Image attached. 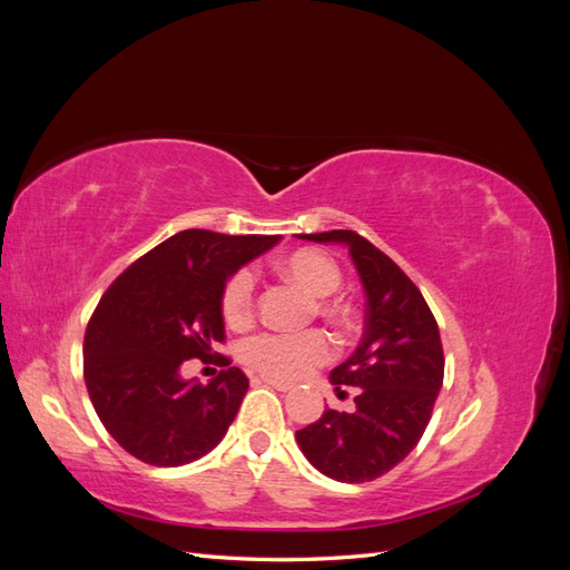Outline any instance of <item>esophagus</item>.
I'll return each instance as SVG.
<instances>
[{"mask_svg": "<svg viewBox=\"0 0 570 570\" xmlns=\"http://www.w3.org/2000/svg\"><path fill=\"white\" fill-rule=\"evenodd\" d=\"M262 383L268 385V387H273V390H281V392H289L292 387H295V385L283 383V381H278V377H271V375H262Z\"/></svg>", "mask_w": 570, "mask_h": 570, "instance_id": "obj_1", "label": "esophagus"}]
</instances>
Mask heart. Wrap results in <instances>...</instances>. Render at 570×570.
I'll return each mask as SVG.
<instances>
[{"label":"heart","instance_id":"heart-1","mask_svg":"<svg viewBox=\"0 0 570 570\" xmlns=\"http://www.w3.org/2000/svg\"><path fill=\"white\" fill-rule=\"evenodd\" d=\"M278 271L289 283L302 287L306 295L323 299L340 287L342 271L331 256L318 249H297L278 262ZM223 316L230 325H245L254 316V278L249 271H237L226 283L220 297ZM325 314H335V306L325 304ZM331 340L323 333L312 331L304 335H278L264 333L256 335L245 344V361L271 377H285L297 381L316 366L331 358Z\"/></svg>","mask_w":570,"mask_h":570}]
</instances>
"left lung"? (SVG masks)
<instances>
[{
    "instance_id": "1",
    "label": "left lung",
    "mask_w": 570,
    "mask_h": 570,
    "mask_svg": "<svg viewBox=\"0 0 570 570\" xmlns=\"http://www.w3.org/2000/svg\"><path fill=\"white\" fill-rule=\"evenodd\" d=\"M350 249L366 295V327L354 354L331 371L337 396L354 387V411L325 409L297 430V444L323 475L368 482L392 471L423 438L444 377L433 312L390 256L354 230L299 235Z\"/></svg>"
}]
</instances>
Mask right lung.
I'll list each match as a JSON object with an SVG mask.
<instances>
[{
    "instance_id": "obj_1",
    "label": "right lung",
    "mask_w": 570,
    "mask_h": 570,
    "mask_svg": "<svg viewBox=\"0 0 570 570\" xmlns=\"http://www.w3.org/2000/svg\"><path fill=\"white\" fill-rule=\"evenodd\" d=\"M281 239L183 230L105 292L85 333V385L99 421L128 454L170 469L202 459L226 438L247 375L230 366L202 385L180 368L212 356L226 337V283Z\"/></svg>"
}]
</instances>
